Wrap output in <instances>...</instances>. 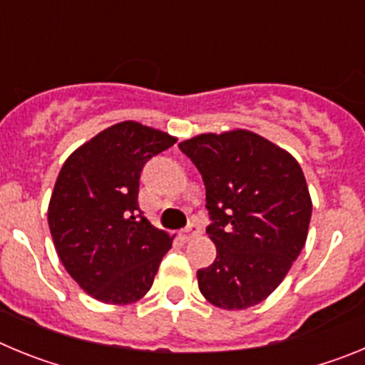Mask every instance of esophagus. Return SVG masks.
Wrapping results in <instances>:
<instances>
[{"label": "esophagus", "mask_w": 365, "mask_h": 365, "mask_svg": "<svg viewBox=\"0 0 365 365\" xmlns=\"http://www.w3.org/2000/svg\"><path fill=\"white\" fill-rule=\"evenodd\" d=\"M201 234V227L199 225H195V222H192V225H188V227L185 228V230L180 232V235H182V240L190 241L192 237H195V235Z\"/></svg>", "instance_id": "1"}]
</instances>
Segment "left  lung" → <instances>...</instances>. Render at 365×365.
<instances>
[{"mask_svg":"<svg viewBox=\"0 0 365 365\" xmlns=\"http://www.w3.org/2000/svg\"><path fill=\"white\" fill-rule=\"evenodd\" d=\"M201 172L217 256L197 270L212 305L241 311L276 291L307 241L312 201L298 160L247 130L179 144Z\"/></svg>","mask_w":365,"mask_h":365,"instance_id":"8db88e82","label":"left lung"}]
</instances>
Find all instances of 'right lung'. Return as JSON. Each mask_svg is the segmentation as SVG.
Returning <instances> with one entry per match:
<instances>
[{
    "instance_id": "add662e5",
    "label": "right lung",
    "mask_w": 365,
    "mask_h": 365,
    "mask_svg": "<svg viewBox=\"0 0 365 365\" xmlns=\"http://www.w3.org/2000/svg\"><path fill=\"white\" fill-rule=\"evenodd\" d=\"M177 143L135 120L118 122L74 150L51 195V235L71 278L102 303L128 305L153 285L173 237L138 208L144 164Z\"/></svg>"
}]
</instances>
